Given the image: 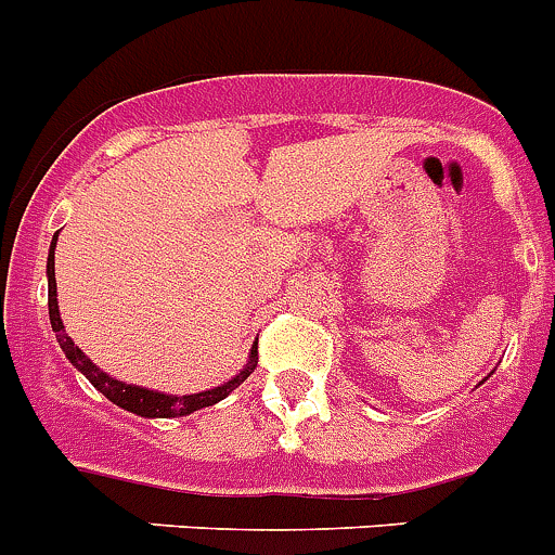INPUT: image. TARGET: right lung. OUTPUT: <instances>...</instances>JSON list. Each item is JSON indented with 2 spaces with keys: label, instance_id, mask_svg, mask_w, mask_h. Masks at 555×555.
<instances>
[{
  "label": "right lung",
  "instance_id": "add662e5",
  "mask_svg": "<svg viewBox=\"0 0 555 555\" xmlns=\"http://www.w3.org/2000/svg\"><path fill=\"white\" fill-rule=\"evenodd\" d=\"M55 241H59V232L52 235L50 255H47V288H50V292H47V309H50V325L52 331H55V339H59L66 359H69V362L92 382L94 390H101L108 401H115L117 406L129 410V413L142 415V418H179V415L196 413L202 406L219 404V401L227 399L235 387L244 385V378L255 371V364H258V343L249 350V362H246V367L238 376H232L230 382H224L221 387H212V390L205 392H193V396H168V392H156L149 390V387L126 385V382H117V378H112L108 373H103L92 359L83 357V350L66 336L64 323H61L59 295H55Z\"/></svg>",
  "mask_w": 555,
  "mask_h": 555
}]
</instances>
